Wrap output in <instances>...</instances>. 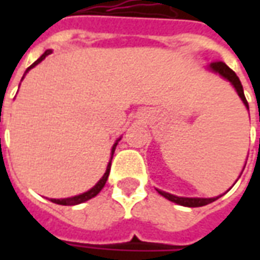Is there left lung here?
Wrapping results in <instances>:
<instances>
[{"instance_id":"1","label":"left lung","mask_w":260,"mask_h":260,"mask_svg":"<svg viewBox=\"0 0 260 260\" xmlns=\"http://www.w3.org/2000/svg\"><path fill=\"white\" fill-rule=\"evenodd\" d=\"M209 71H212L214 74H218L221 78H224L225 80H229L230 83L233 85V87L235 89V91L238 93V96L244 103V106L246 107V110H249V106H248V102H246L245 94H244V89H242V85H241V80L240 78L235 75V72L231 68H229L227 65L221 62V61H218V62H212V64L207 67ZM259 121H260V115H259ZM244 169H245V166H244ZM241 174H242V171H241ZM240 178V177H238ZM237 182V181H235ZM231 189V188H230ZM156 191L160 193L161 196H164L166 199H169V201L174 202L177 205H181V206H186V207H201L205 206V205H209V203H212V202L217 201L220 196L223 195H218L216 198H185V196H177L173 195V193H169V192L161 191V189H157L156 188Z\"/></svg>"}]
</instances>
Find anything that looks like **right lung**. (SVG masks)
<instances>
[{
  "label": "right lung",
  "mask_w": 260,
  "mask_h": 260,
  "mask_svg": "<svg viewBox=\"0 0 260 260\" xmlns=\"http://www.w3.org/2000/svg\"><path fill=\"white\" fill-rule=\"evenodd\" d=\"M53 53V50H46L44 53H43V55L40 57L39 59H36L33 64L29 67V68L26 69L25 75L30 71L31 68H35L36 65H39L40 62H42L43 59L46 58L47 55H50V54ZM25 75H23V78H25ZM22 78V79H23ZM121 141V136H119L118 139L115 141V143L113 145V147H111V157H110V161H108L107 164V169H106V173H104V175H103L102 178L99 180V182H97L96 185L93 186V188H90L89 191L83 192V193H80V195H76V196H71V198H65V199H50V201L53 202V203H57V205H65V206H74V205H79V203H83V202L89 201V199H91V198H94V196L99 193V192L102 191L103 188H104V185H106V182H107L108 180V175H110V169H111V160H113V156H114V152H115V147H117V145H118V142Z\"/></svg>",
  "instance_id": "1"
}]
</instances>
